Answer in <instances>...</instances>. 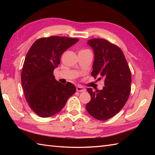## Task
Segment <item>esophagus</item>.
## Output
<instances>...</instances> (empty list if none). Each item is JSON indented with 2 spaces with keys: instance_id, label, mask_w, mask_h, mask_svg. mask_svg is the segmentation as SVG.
Segmentation results:
<instances>
[{
  "instance_id": "1",
  "label": "esophagus",
  "mask_w": 155,
  "mask_h": 155,
  "mask_svg": "<svg viewBox=\"0 0 155 155\" xmlns=\"http://www.w3.org/2000/svg\"><path fill=\"white\" fill-rule=\"evenodd\" d=\"M85 91H86V89L83 87L81 86H77V91L78 92H84Z\"/></svg>"
}]
</instances>
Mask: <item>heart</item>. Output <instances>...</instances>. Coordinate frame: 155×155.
Listing matches in <instances>:
<instances>
[{
  "label": "heart",
  "mask_w": 155,
  "mask_h": 155,
  "mask_svg": "<svg viewBox=\"0 0 155 155\" xmlns=\"http://www.w3.org/2000/svg\"><path fill=\"white\" fill-rule=\"evenodd\" d=\"M83 51H84V50H83Z\"/></svg>",
  "instance_id": "1"
}]
</instances>
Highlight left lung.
<instances>
[{
    "instance_id": "left-lung-1",
    "label": "left lung",
    "mask_w": 155,
    "mask_h": 155,
    "mask_svg": "<svg viewBox=\"0 0 155 155\" xmlns=\"http://www.w3.org/2000/svg\"><path fill=\"white\" fill-rule=\"evenodd\" d=\"M87 44L94 54L91 75L98 80L103 78L104 86L94 91L87 88L91 99L86 109L96 119L106 120L126 104L131 90V72L123 52L117 45L103 38L91 39Z\"/></svg>"
}]
</instances>
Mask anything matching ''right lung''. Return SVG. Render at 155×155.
<instances>
[{
  "instance_id": "1",
  "label": "right lung",
  "mask_w": 155,
  "mask_h": 155,
  "mask_svg": "<svg viewBox=\"0 0 155 155\" xmlns=\"http://www.w3.org/2000/svg\"><path fill=\"white\" fill-rule=\"evenodd\" d=\"M78 41L58 36L41 38L28 51L22 68L21 83L29 107L39 117L47 118L58 113L75 93L74 85L59 83L53 71L60 64L62 53Z\"/></svg>"
}]
</instances>
